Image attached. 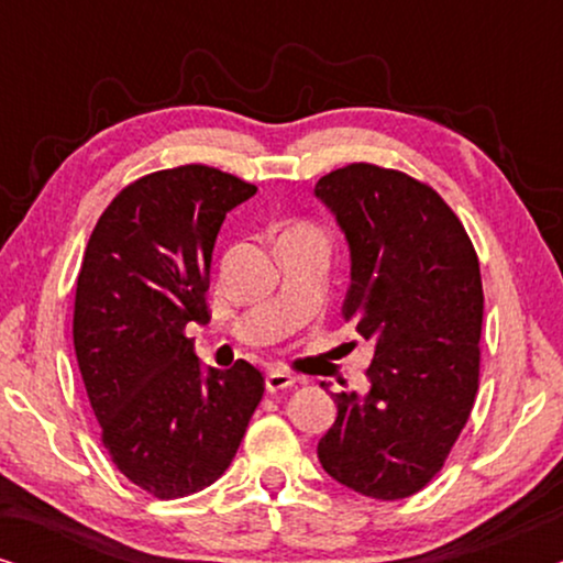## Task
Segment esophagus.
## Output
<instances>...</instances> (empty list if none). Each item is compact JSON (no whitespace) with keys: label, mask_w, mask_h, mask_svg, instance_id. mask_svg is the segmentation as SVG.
Instances as JSON below:
<instances>
[{"label":"esophagus","mask_w":563,"mask_h":563,"mask_svg":"<svg viewBox=\"0 0 563 563\" xmlns=\"http://www.w3.org/2000/svg\"><path fill=\"white\" fill-rule=\"evenodd\" d=\"M297 384V376H291L289 372H282V368H272V372L266 374V389L268 391H282V389H289Z\"/></svg>","instance_id":"34e87169"}]
</instances>
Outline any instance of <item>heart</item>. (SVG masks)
<instances>
[{"mask_svg": "<svg viewBox=\"0 0 563 563\" xmlns=\"http://www.w3.org/2000/svg\"><path fill=\"white\" fill-rule=\"evenodd\" d=\"M289 233H318V230H312L310 225H297V228H291Z\"/></svg>", "mask_w": 563, "mask_h": 563, "instance_id": "obj_1", "label": "heart"}]
</instances>
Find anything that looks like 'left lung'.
<instances>
[{"instance_id": "left-lung-1", "label": "left lung", "mask_w": 563, "mask_h": 563, "mask_svg": "<svg viewBox=\"0 0 563 563\" xmlns=\"http://www.w3.org/2000/svg\"><path fill=\"white\" fill-rule=\"evenodd\" d=\"M351 249L343 320L374 343L366 397L338 391L318 459L335 482L405 499L441 472L479 389V258L433 187L374 164L314 184ZM325 387V384H320Z\"/></svg>"}]
</instances>
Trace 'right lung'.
I'll list each match as a JSON object with an SVG mask.
<instances>
[{
  "label": "right lung",
  "instance_id": "obj_1",
  "mask_svg": "<svg viewBox=\"0 0 563 563\" xmlns=\"http://www.w3.org/2000/svg\"><path fill=\"white\" fill-rule=\"evenodd\" d=\"M256 187L205 164L164 168L107 205L76 279L74 349L112 464L158 499L195 495L233 461L261 397L249 361L202 374L189 322L210 320L212 249Z\"/></svg>",
  "mask_w": 563,
  "mask_h": 563
}]
</instances>
